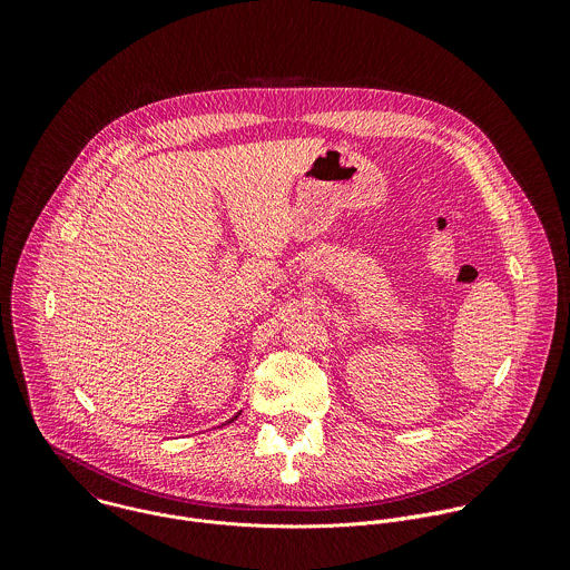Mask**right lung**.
Wrapping results in <instances>:
<instances>
[{"label": "right lung", "instance_id": "add662e5", "mask_svg": "<svg viewBox=\"0 0 570 570\" xmlns=\"http://www.w3.org/2000/svg\"><path fill=\"white\" fill-rule=\"evenodd\" d=\"M236 417H238V415H236ZM236 417H234V420H236ZM229 422H232V420H229Z\"/></svg>", "mask_w": 570, "mask_h": 570}]
</instances>
